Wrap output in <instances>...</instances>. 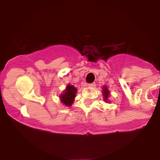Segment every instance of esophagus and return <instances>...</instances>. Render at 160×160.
<instances>
[{"label": "esophagus", "mask_w": 160, "mask_h": 160, "mask_svg": "<svg viewBox=\"0 0 160 160\" xmlns=\"http://www.w3.org/2000/svg\"><path fill=\"white\" fill-rule=\"evenodd\" d=\"M88 86H89V87H95V83H94V82L90 83V84H89Z\"/></svg>", "instance_id": "esophagus-1"}]
</instances>
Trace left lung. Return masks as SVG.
I'll list each match as a JSON object with an SVG mask.
<instances>
[{
    "label": "left lung",
    "instance_id": "left-lung-1",
    "mask_svg": "<svg viewBox=\"0 0 160 160\" xmlns=\"http://www.w3.org/2000/svg\"><path fill=\"white\" fill-rule=\"evenodd\" d=\"M103 96H104V98H105V101L108 98L109 96V91L107 90V87H103Z\"/></svg>",
    "mask_w": 160,
    "mask_h": 160
}]
</instances>
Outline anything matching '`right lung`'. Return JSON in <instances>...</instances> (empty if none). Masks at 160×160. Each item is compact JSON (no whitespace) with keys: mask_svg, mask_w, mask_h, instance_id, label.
<instances>
[{"mask_svg":"<svg viewBox=\"0 0 160 160\" xmlns=\"http://www.w3.org/2000/svg\"><path fill=\"white\" fill-rule=\"evenodd\" d=\"M76 91H77V89L75 87L72 86V85H68L67 87H66V90H65L64 94H61V101L66 106H70L72 105L73 103V99L75 98Z\"/></svg>","mask_w":160,"mask_h":160,"instance_id":"1","label":"right lung"}]
</instances>
